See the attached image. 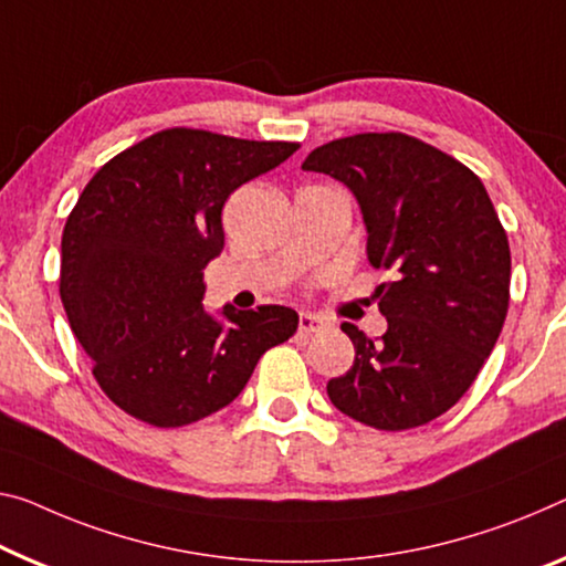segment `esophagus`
Here are the masks:
<instances>
[{
    "label": "esophagus",
    "instance_id": "34e87169",
    "mask_svg": "<svg viewBox=\"0 0 566 566\" xmlns=\"http://www.w3.org/2000/svg\"><path fill=\"white\" fill-rule=\"evenodd\" d=\"M324 328H326L324 321L316 318V316H311V313H301V316H298V332L303 336L318 334V332H324Z\"/></svg>",
    "mask_w": 566,
    "mask_h": 566
}]
</instances>
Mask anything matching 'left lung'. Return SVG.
I'll use <instances>...</instances> for the list:
<instances>
[{"label": "left lung", "instance_id": "1", "mask_svg": "<svg viewBox=\"0 0 566 566\" xmlns=\"http://www.w3.org/2000/svg\"><path fill=\"white\" fill-rule=\"evenodd\" d=\"M301 169L352 189L369 263L392 275L377 289L385 336L342 324L354 364L326 392L369 428L428 424L471 389L509 313L511 250L491 197L465 164L399 132L336 138Z\"/></svg>", "mask_w": 566, "mask_h": 566}]
</instances>
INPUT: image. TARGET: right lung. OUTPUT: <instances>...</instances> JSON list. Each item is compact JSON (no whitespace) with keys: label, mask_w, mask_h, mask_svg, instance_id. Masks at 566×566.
I'll list each match as a JSON object with an SVG mask.
<instances>
[{"label":"right lung","mask_w":566,"mask_h":566,"mask_svg":"<svg viewBox=\"0 0 566 566\" xmlns=\"http://www.w3.org/2000/svg\"><path fill=\"white\" fill-rule=\"evenodd\" d=\"M295 142L164 128L93 174L67 214L60 298L113 405L154 428L228 407L271 346L295 334L285 306L202 308V271L222 253V207Z\"/></svg>","instance_id":"add662e5"}]
</instances>
